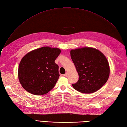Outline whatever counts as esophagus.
<instances>
[{
  "instance_id": "1",
  "label": "esophagus",
  "mask_w": 127,
  "mask_h": 127,
  "mask_svg": "<svg viewBox=\"0 0 127 127\" xmlns=\"http://www.w3.org/2000/svg\"><path fill=\"white\" fill-rule=\"evenodd\" d=\"M67 75H68V73L67 72H66V73H65L64 74V76H65V77H66V76H67Z\"/></svg>"
}]
</instances>
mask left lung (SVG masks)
I'll use <instances>...</instances> for the list:
<instances>
[{
    "label": "left lung",
    "instance_id": "left-lung-1",
    "mask_svg": "<svg viewBox=\"0 0 127 127\" xmlns=\"http://www.w3.org/2000/svg\"><path fill=\"white\" fill-rule=\"evenodd\" d=\"M71 58L79 75L72 87L81 93L90 94L98 91L109 78L110 67L105 56L90 47L71 50Z\"/></svg>",
    "mask_w": 127,
    "mask_h": 127
}]
</instances>
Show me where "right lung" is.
<instances>
[{"instance_id": "1", "label": "right lung", "mask_w": 127, "mask_h": 127, "mask_svg": "<svg viewBox=\"0 0 127 127\" xmlns=\"http://www.w3.org/2000/svg\"><path fill=\"white\" fill-rule=\"evenodd\" d=\"M59 48L44 47L29 52L23 58L18 67V79L22 87L36 95L48 93L59 79V66L55 61Z\"/></svg>"}]
</instances>
